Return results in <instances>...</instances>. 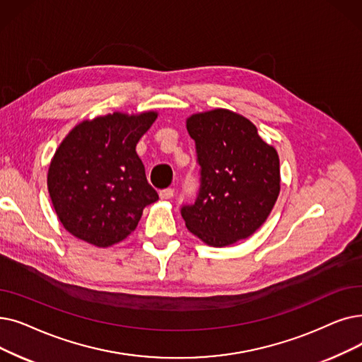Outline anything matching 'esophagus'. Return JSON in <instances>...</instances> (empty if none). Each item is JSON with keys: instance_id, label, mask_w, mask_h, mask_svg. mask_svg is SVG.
<instances>
[{"instance_id": "1", "label": "esophagus", "mask_w": 362, "mask_h": 362, "mask_svg": "<svg viewBox=\"0 0 362 362\" xmlns=\"http://www.w3.org/2000/svg\"><path fill=\"white\" fill-rule=\"evenodd\" d=\"M173 195H175V189H171V187H167V189H163L160 192L161 199H170V198H173Z\"/></svg>"}]
</instances>
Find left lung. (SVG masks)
Instances as JSON below:
<instances>
[{"label":"left lung","instance_id":"8db88e82","mask_svg":"<svg viewBox=\"0 0 362 362\" xmlns=\"http://www.w3.org/2000/svg\"><path fill=\"white\" fill-rule=\"evenodd\" d=\"M186 129L201 167L197 201L180 210L186 228L211 247L248 238L279 195L278 152L253 122L229 109L194 114Z\"/></svg>","mask_w":362,"mask_h":362}]
</instances>
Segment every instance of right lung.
Returning a JSON list of instances; mask_svg holds the SVG:
<instances>
[{
  "label": "right lung",
  "instance_id": "obj_1",
  "mask_svg": "<svg viewBox=\"0 0 362 362\" xmlns=\"http://www.w3.org/2000/svg\"><path fill=\"white\" fill-rule=\"evenodd\" d=\"M158 114L122 112L86 119L56 149L47 186L64 228L78 240L111 247L136 229L158 199L136 145Z\"/></svg>",
  "mask_w": 362,
  "mask_h": 362
}]
</instances>
